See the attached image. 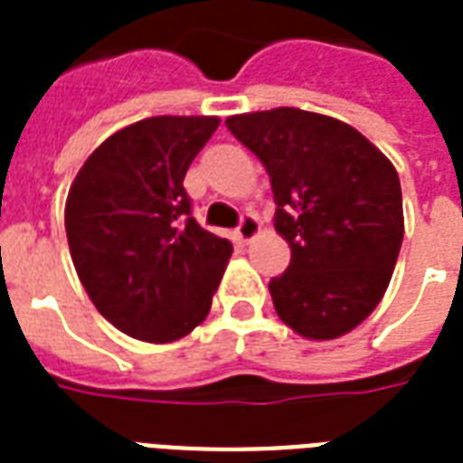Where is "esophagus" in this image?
I'll use <instances>...</instances> for the list:
<instances>
[{
    "label": "esophagus",
    "mask_w": 463,
    "mask_h": 463,
    "mask_svg": "<svg viewBox=\"0 0 463 463\" xmlns=\"http://www.w3.org/2000/svg\"><path fill=\"white\" fill-rule=\"evenodd\" d=\"M259 232H261V224H259V219H256L254 214H244L241 222H239V227H236V236H239L244 244H249Z\"/></svg>",
    "instance_id": "1"
}]
</instances>
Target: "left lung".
<instances>
[{"label":"left lung","mask_w":463,"mask_h":463,"mask_svg":"<svg viewBox=\"0 0 463 463\" xmlns=\"http://www.w3.org/2000/svg\"><path fill=\"white\" fill-rule=\"evenodd\" d=\"M227 128L264 162L273 227L291 246L269 281L279 318L303 338L345 335L377 308L402 246L392 162L355 128L298 108L232 116Z\"/></svg>","instance_id":"obj_1"}]
</instances>
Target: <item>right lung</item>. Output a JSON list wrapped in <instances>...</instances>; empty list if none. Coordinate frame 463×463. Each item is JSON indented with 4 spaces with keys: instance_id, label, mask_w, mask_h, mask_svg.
I'll return each instance as SVG.
<instances>
[{
    "instance_id": "1",
    "label": "right lung",
    "mask_w": 463,
    "mask_h": 463,
    "mask_svg": "<svg viewBox=\"0 0 463 463\" xmlns=\"http://www.w3.org/2000/svg\"><path fill=\"white\" fill-rule=\"evenodd\" d=\"M219 128L212 116H157L93 150L66 199L76 273L98 313L145 343H172L207 318L232 241L192 217L184 175Z\"/></svg>"
}]
</instances>
